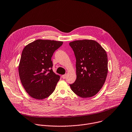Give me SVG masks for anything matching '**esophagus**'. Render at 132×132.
Segmentation results:
<instances>
[{"instance_id": "1", "label": "esophagus", "mask_w": 132, "mask_h": 132, "mask_svg": "<svg viewBox=\"0 0 132 132\" xmlns=\"http://www.w3.org/2000/svg\"><path fill=\"white\" fill-rule=\"evenodd\" d=\"M67 77V75H62V78L63 79H65Z\"/></svg>"}]
</instances>
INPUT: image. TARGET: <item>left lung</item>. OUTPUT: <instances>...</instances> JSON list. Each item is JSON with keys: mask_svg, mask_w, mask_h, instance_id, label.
I'll use <instances>...</instances> for the list:
<instances>
[{"mask_svg": "<svg viewBox=\"0 0 132 132\" xmlns=\"http://www.w3.org/2000/svg\"><path fill=\"white\" fill-rule=\"evenodd\" d=\"M76 58V81L71 89L81 97L93 96L104 84L108 72L105 50L93 40H76L69 43Z\"/></svg>", "mask_w": 132, "mask_h": 132, "instance_id": "obj_1", "label": "left lung"}]
</instances>
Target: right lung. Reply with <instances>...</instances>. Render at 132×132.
Wrapping results in <instances>:
<instances>
[{
  "instance_id": "1",
  "label": "right lung",
  "mask_w": 132,
  "mask_h": 132,
  "mask_svg": "<svg viewBox=\"0 0 132 132\" xmlns=\"http://www.w3.org/2000/svg\"><path fill=\"white\" fill-rule=\"evenodd\" d=\"M62 44V41L38 39L24 48L19 75L24 89L32 98H46L54 91L60 77L52 70L51 57Z\"/></svg>"
}]
</instances>
